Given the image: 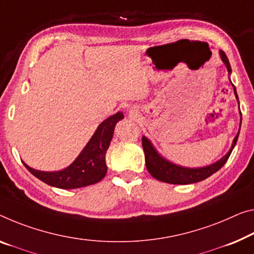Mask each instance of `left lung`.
<instances>
[{
	"label": "left lung",
	"instance_id": "8db88e82",
	"mask_svg": "<svg viewBox=\"0 0 254 254\" xmlns=\"http://www.w3.org/2000/svg\"><path fill=\"white\" fill-rule=\"evenodd\" d=\"M219 54H220L221 61L224 62L226 68H227L228 75H231L232 68H231V64H229L228 58L226 57L225 52L221 50L219 51ZM233 88H234V94H235L237 102H239V96H237L236 88L234 85H233ZM239 105H240V102H239ZM240 115H241V124H242L241 111H240ZM239 135H240V129H239V132H237V135L235 136V138L233 140L231 149H229L227 153H226L220 160H218V161L211 163V165L209 166L198 167V168L182 167V166L176 165V163L170 162L169 160L165 159L161 154L159 153L149 138L145 137V136H143L142 144H143L144 153H145L146 168L147 170H149V173L151 174V176H153L155 179H158L160 182L169 183V184L186 185V184H193V183L204 181L205 178L210 177L212 174L217 173V171L225 165L226 161H227L229 158V155H231L233 149L236 145Z\"/></svg>",
	"mask_w": 254,
	"mask_h": 254
}]
</instances>
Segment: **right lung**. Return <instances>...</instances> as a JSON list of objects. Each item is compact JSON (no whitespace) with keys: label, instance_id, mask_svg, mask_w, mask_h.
<instances>
[{"label":"right lung","instance_id":"1","mask_svg":"<svg viewBox=\"0 0 254 254\" xmlns=\"http://www.w3.org/2000/svg\"><path fill=\"white\" fill-rule=\"evenodd\" d=\"M122 119H124L123 112H117L101 123L75 161L64 169L42 171L34 169L25 162L22 163L35 177L58 189L72 190L96 184L107 174L105 153L114 136L116 125Z\"/></svg>","mask_w":254,"mask_h":254}]
</instances>
